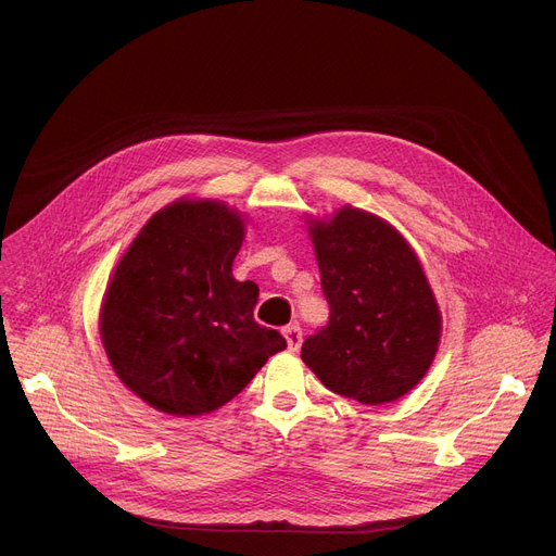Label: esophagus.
<instances>
[{
	"instance_id": "34e87169",
	"label": "esophagus",
	"mask_w": 556,
	"mask_h": 556,
	"mask_svg": "<svg viewBox=\"0 0 556 556\" xmlns=\"http://www.w3.org/2000/svg\"><path fill=\"white\" fill-rule=\"evenodd\" d=\"M283 337H286V343H288V350H290V352H296V350L301 348V341H303L301 326L292 324V326L283 328Z\"/></svg>"
}]
</instances>
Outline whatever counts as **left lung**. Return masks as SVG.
<instances>
[{
    "label": "left lung",
    "instance_id": "1",
    "mask_svg": "<svg viewBox=\"0 0 556 556\" xmlns=\"http://www.w3.org/2000/svg\"><path fill=\"white\" fill-rule=\"evenodd\" d=\"M330 321L303 341L301 358L334 393L363 405L401 399L431 367L440 312L403 235L345 206L309 226Z\"/></svg>",
    "mask_w": 556,
    "mask_h": 556
}]
</instances>
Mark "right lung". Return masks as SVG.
Returning a JSON list of instances; mask_svg holds the SVG:
<instances>
[{
	"instance_id": "1",
	"label": "right lung",
	"mask_w": 556,
	"mask_h": 556,
	"mask_svg": "<svg viewBox=\"0 0 556 556\" xmlns=\"http://www.w3.org/2000/svg\"><path fill=\"white\" fill-rule=\"evenodd\" d=\"M242 217L219 202L157 211L116 266L101 337L118 378L151 407L202 416L232 401L286 339L255 321L260 288L232 277Z\"/></svg>"
}]
</instances>
